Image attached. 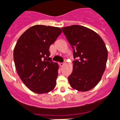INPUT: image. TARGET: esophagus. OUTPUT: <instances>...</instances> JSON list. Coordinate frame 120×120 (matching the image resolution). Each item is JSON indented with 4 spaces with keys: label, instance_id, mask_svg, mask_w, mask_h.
<instances>
[{
    "label": "esophagus",
    "instance_id": "esophagus-1",
    "mask_svg": "<svg viewBox=\"0 0 120 120\" xmlns=\"http://www.w3.org/2000/svg\"><path fill=\"white\" fill-rule=\"evenodd\" d=\"M65 64H66V62H64V63H59V65H60V67H63Z\"/></svg>",
    "mask_w": 120,
    "mask_h": 120
}]
</instances>
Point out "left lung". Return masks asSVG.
<instances>
[{"mask_svg":"<svg viewBox=\"0 0 120 120\" xmlns=\"http://www.w3.org/2000/svg\"><path fill=\"white\" fill-rule=\"evenodd\" d=\"M63 33L73 49V70L68 82L80 92L92 89L100 82L106 68L108 50L102 38L84 26L62 27Z\"/></svg>","mask_w":120,"mask_h":120,"instance_id":"1","label":"left lung"}]
</instances>
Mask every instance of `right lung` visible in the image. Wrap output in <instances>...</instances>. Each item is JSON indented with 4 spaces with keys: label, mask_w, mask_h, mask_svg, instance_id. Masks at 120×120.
I'll return each mask as SVG.
<instances>
[{
    "label": "right lung",
    "mask_w": 120,
    "mask_h": 120,
    "mask_svg": "<svg viewBox=\"0 0 120 120\" xmlns=\"http://www.w3.org/2000/svg\"><path fill=\"white\" fill-rule=\"evenodd\" d=\"M61 33L59 27L36 25L16 42L14 50L16 71L24 84L34 93H48L55 87L59 66L51 61L49 50Z\"/></svg>",
    "instance_id": "1"
}]
</instances>
